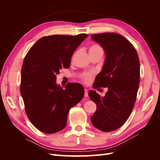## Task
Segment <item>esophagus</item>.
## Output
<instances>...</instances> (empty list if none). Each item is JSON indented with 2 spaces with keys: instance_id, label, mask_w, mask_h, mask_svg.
Here are the masks:
<instances>
[{
  "instance_id": "1",
  "label": "esophagus",
  "mask_w": 160,
  "mask_h": 160,
  "mask_svg": "<svg viewBox=\"0 0 160 160\" xmlns=\"http://www.w3.org/2000/svg\"><path fill=\"white\" fill-rule=\"evenodd\" d=\"M84 96L85 97V98H87V97H88V89H85Z\"/></svg>"
}]
</instances>
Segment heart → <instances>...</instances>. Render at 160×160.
Listing matches in <instances>:
<instances>
[{
	"instance_id": "heart-1",
	"label": "heart",
	"mask_w": 160,
	"mask_h": 160,
	"mask_svg": "<svg viewBox=\"0 0 160 160\" xmlns=\"http://www.w3.org/2000/svg\"><path fill=\"white\" fill-rule=\"evenodd\" d=\"M89 52H95V53H101V54H103V49L102 47L98 44H93L91 45V47H89ZM91 75H92V73H86L84 75H83V77H81V79L85 82V83H88Z\"/></svg>"
}]
</instances>
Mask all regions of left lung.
I'll list each match as a JSON object with an SVG mask.
<instances>
[{
	"label": "left lung",
	"mask_w": 160,
	"mask_h": 160,
	"mask_svg": "<svg viewBox=\"0 0 160 160\" xmlns=\"http://www.w3.org/2000/svg\"><path fill=\"white\" fill-rule=\"evenodd\" d=\"M91 37L105 54L93 88L108 89L104 97L89 91L90 99L97 105L91 121L97 129L109 132L122 127L132 113L139 85V60L133 45L119 34H93Z\"/></svg>",
	"instance_id": "left-lung-1"
}]
</instances>
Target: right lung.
<instances>
[{"mask_svg":"<svg viewBox=\"0 0 160 160\" xmlns=\"http://www.w3.org/2000/svg\"><path fill=\"white\" fill-rule=\"evenodd\" d=\"M88 37L51 35L41 38L24 59L21 94L31 122L41 132L52 134L63 129L71 108L83 98L79 83H69L65 89L56 83V75L69 68L75 49Z\"/></svg>","mask_w":160,"mask_h":160,"instance_id":"obj_1","label":"right lung"}]
</instances>
